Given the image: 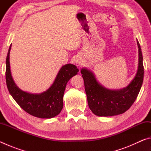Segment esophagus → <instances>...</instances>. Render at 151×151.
Masks as SVG:
<instances>
[{
    "mask_svg": "<svg viewBox=\"0 0 151 151\" xmlns=\"http://www.w3.org/2000/svg\"><path fill=\"white\" fill-rule=\"evenodd\" d=\"M75 63L76 64H78V65H79V64L81 63V60L80 59H78V58H77V59L75 60Z\"/></svg>",
    "mask_w": 151,
    "mask_h": 151,
    "instance_id": "34e87169",
    "label": "esophagus"
}]
</instances>
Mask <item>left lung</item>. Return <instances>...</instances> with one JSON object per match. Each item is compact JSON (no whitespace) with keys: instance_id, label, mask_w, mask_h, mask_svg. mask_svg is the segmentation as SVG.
Listing matches in <instances>:
<instances>
[{"instance_id":"8db88e82","label":"left lung","mask_w":151,"mask_h":151,"mask_svg":"<svg viewBox=\"0 0 151 151\" xmlns=\"http://www.w3.org/2000/svg\"><path fill=\"white\" fill-rule=\"evenodd\" d=\"M137 45L139 47V67L135 77L126 88L118 91L109 90L96 81L91 71L85 68L81 70L88 106L96 115L111 116L122 114L136 100L144 76L142 55L138 40Z\"/></svg>"}]
</instances>
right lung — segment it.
Returning <instances> with one entry per match:
<instances>
[{
    "label": "right lung",
    "mask_w": 151,
    "mask_h": 151,
    "mask_svg": "<svg viewBox=\"0 0 151 151\" xmlns=\"http://www.w3.org/2000/svg\"><path fill=\"white\" fill-rule=\"evenodd\" d=\"M10 46L6 59V82L10 94L21 108L38 118L50 119L58 115L63 107V95L66 83L79 70L72 64L64 65L54 83L47 91L40 94H30L22 91L15 85L10 68Z\"/></svg>",
    "instance_id": "1"
}]
</instances>
